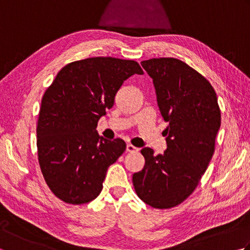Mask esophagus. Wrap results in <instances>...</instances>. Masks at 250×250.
<instances>
[{"mask_svg":"<svg viewBox=\"0 0 250 250\" xmlns=\"http://www.w3.org/2000/svg\"><path fill=\"white\" fill-rule=\"evenodd\" d=\"M126 151H128V152H136V151H139V148H136L131 144H128V145H126Z\"/></svg>","mask_w":250,"mask_h":250,"instance_id":"1","label":"esophagus"}]
</instances>
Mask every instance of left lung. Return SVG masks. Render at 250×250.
Listing matches in <instances>:
<instances>
[{"mask_svg":"<svg viewBox=\"0 0 250 250\" xmlns=\"http://www.w3.org/2000/svg\"><path fill=\"white\" fill-rule=\"evenodd\" d=\"M156 88L159 109L167 122V148L153 155L143 148L145 166L132 182L139 198L158 209L179 205L198 187L213 158L221 125L217 94L207 79L175 58L142 61Z\"/></svg>","mask_w":250,"mask_h":250,"instance_id":"8db88e82","label":"left lung"}]
</instances>
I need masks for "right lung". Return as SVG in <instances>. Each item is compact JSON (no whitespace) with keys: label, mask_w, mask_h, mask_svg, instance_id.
<instances>
[{"label":"right lung","mask_w":250,"mask_h":250,"mask_svg":"<svg viewBox=\"0 0 250 250\" xmlns=\"http://www.w3.org/2000/svg\"><path fill=\"white\" fill-rule=\"evenodd\" d=\"M134 74H144L136 61L88 58L63 66L47 88L36 126L37 156L58 199L81 205L101 193L108 167L126 146L120 139H103L95 129L122 83Z\"/></svg>","instance_id":"1"}]
</instances>
